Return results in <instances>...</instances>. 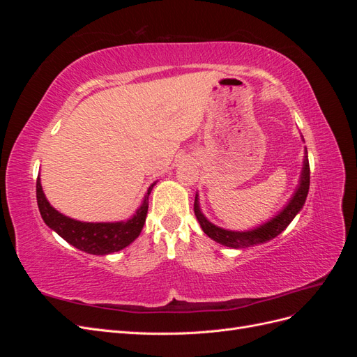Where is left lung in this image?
I'll use <instances>...</instances> for the list:
<instances>
[{
    "mask_svg": "<svg viewBox=\"0 0 357 357\" xmlns=\"http://www.w3.org/2000/svg\"><path fill=\"white\" fill-rule=\"evenodd\" d=\"M308 189H310V164H308V156H305L301 183H299V188L294 195V198L290 199L287 207L282 213L275 215L273 220H269L268 223L262 225L261 228H257L255 231H247V232H232V231L218 228V226H214L213 223H210L207 219L204 218V214L199 210L198 198H195V204H193V211H195V215L201 225L202 231L207 234L210 238H213L214 241H218L223 245L234 247V248H244V247H250L255 244L269 241V240L275 238L277 235L282 234L287 228V225L294 220L295 215L299 213L302 205L305 204Z\"/></svg>",
    "mask_w": 357,
    "mask_h": 357,
    "instance_id": "8db88e82",
    "label": "left lung"
}]
</instances>
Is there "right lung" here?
Segmentation results:
<instances>
[{
  "label": "right lung",
  "instance_id": "right-lung-1",
  "mask_svg": "<svg viewBox=\"0 0 357 357\" xmlns=\"http://www.w3.org/2000/svg\"><path fill=\"white\" fill-rule=\"evenodd\" d=\"M153 186L155 183L149 188L142 207L138 208L134 218L128 222L117 223H86L73 220L56 211L47 202L41 189L40 177L37 178L36 188L38 210L43 220H45L49 228H52L67 243L82 252L91 255H109L122 250V248L131 244L142 232L149 210V195Z\"/></svg>",
  "mask_w": 357,
  "mask_h": 357
}]
</instances>
